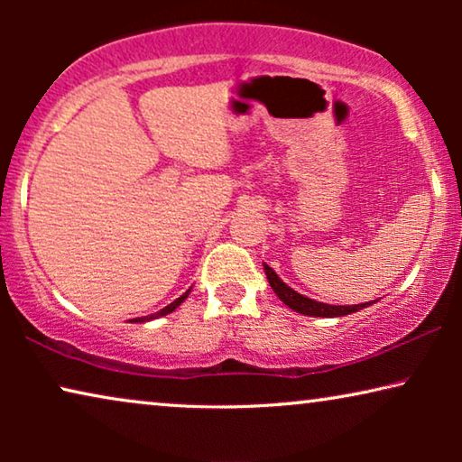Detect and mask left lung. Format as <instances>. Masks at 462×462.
I'll use <instances>...</instances> for the list:
<instances>
[{
    "label": "left lung",
    "mask_w": 462,
    "mask_h": 462,
    "mask_svg": "<svg viewBox=\"0 0 462 462\" xmlns=\"http://www.w3.org/2000/svg\"><path fill=\"white\" fill-rule=\"evenodd\" d=\"M263 267H264V273H267L271 288H273V292L280 296L283 305H288L296 313L311 315V318H343V315H351L359 311V309H365L372 305V302H364V305H326V302L307 299V296H302L296 292V290L290 288L288 283H283L269 264H263Z\"/></svg>",
    "instance_id": "1"
}]
</instances>
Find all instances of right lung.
Wrapping results in <instances>:
<instances>
[{
  "mask_svg": "<svg viewBox=\"0 0 462 462\" xmlns=\"http://www.w3.org/2000/svg\"><path fill=\"white\" fill-rule=\"evenodd\" d=\"M189 292H191V290H187V292H185V294H182V296H179V299H176L174 302H170V305H168V307H163V309H162V311H157V313H153V315H144V318H136V319H130V321H136V324H138V321H149V319L162 318V315H168V313H172V311H174V309H176V307H179V305H180V302L187 299V296H189Z\"/></svg>",
  "mask_w": 462,
  "mask_h": 462,
  "instance_id": "add662e5",
  "label": "right lung"
}]
</instances>
